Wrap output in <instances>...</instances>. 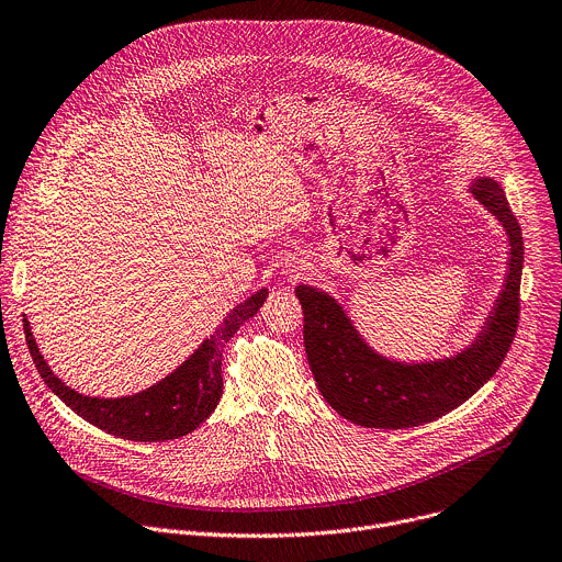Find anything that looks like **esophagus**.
Listing matches in <instances>:
<instances>
[{
  "label": "esophagus",
  "mask_w": 562,
  "mask_h": 562,
  "mask_svg": "<svg viewBox=\"0 0 562 562\" xmlns=\"http://www.w3.org/2000/svg\"><path fill=\"white\" fill-rule=\"evenodd\" d=\"M283 274H285L290 281H296V279H301V277L305 274V266H303L301 261L292 259L290 263H285V266H283Z\"/></svg>",
  "instance_id": "esophagus-1"
}]
</instances>
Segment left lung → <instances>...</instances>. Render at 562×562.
<instances>
[{
  "label": "left lung",
  "instance_id": "1",
  "mask_svg": "<svg viewBox=\"0 0 562 562\" xmlns=\"http://www.w3.org/2000/svg\"><path fill=\"white\" fill-rule=\"evenodd\" d=\"M469 192L509 236V270L475 341L462 352L404 363L372 350L344 307L313 285H296L303 307V344L324 400L346 419L366 428H411L438 419L477 393L507 357L520 319L522 229L493 178H475Z\"/></svg>",
  "mask_w": 562,
  "mask_h": 562
}]
</instances>
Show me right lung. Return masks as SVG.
I'll return each mask as SVG.
<instances>
[{"label": "right lung", "instance_id": "right-lung-1", "mask_svg": "<svg viewBox=\"0 0 562 562\" xmlns=\"http://www.w3.org/2000/svg\"><path fill=\"white\" fill-rule=\"evenodd\" d=\"M268 290H259L243 303H238L232 313L218 324L214 335H210L196 350L184 359L171 375L160 380L130 397H89L69 389L44 361L29 322L24 319V335L33 357V363L44 384L65 402L74 413H78L89 424L117 435V438L132 442H165L176 440L192 432L203 424L216 408L223 395V375L221 359L225 344L234 333L252 319L263 305Z\"/></svg>", "mask_w": 562, "mask_h": 562}]
</instances>
